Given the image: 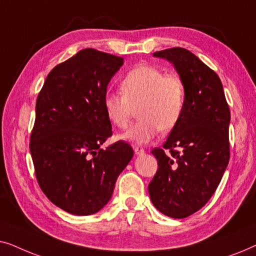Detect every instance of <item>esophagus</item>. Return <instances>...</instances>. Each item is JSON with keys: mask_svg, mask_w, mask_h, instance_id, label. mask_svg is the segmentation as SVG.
Returning <instances> with one entry per match:
<instances>
[{"mask_svg": "<svg viewBox=\"0 0 256 256\" xmlns=\"http://www.w3.org/2000/svg\"><path fill=\"white\" fill-rule=\"evenodd\" d=\"M132 148H134V152H135V154L136 155H142L143 152H144V149L142 148V146H132Z\"/></svg>", "mask_w": 256, "mask_h": 256, "instance_id": "esophagus-1", "label": "esophagus"}]
</instances>
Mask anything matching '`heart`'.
<instances>
[{
    "instance_id": "obj_1",
    "label": "heart",
    "mask_w": 256,
    "mask_h": 256,
    "mask_svg": "<svg viewBox=\"0 0 256 256\" xmlns=\"http://www.w3.org/2000/svg\"><path fill=\"white\" fill-rule=\"evenodd\" d=\"M121 94L108 93L104 110L114 127L124 129L138 110V120L129 128L124 138L146 143L160 130H172L184 113L186 90L180 76L166 74L152 66L132 68L120 82Z\"/></svg>"
}]
</instances>
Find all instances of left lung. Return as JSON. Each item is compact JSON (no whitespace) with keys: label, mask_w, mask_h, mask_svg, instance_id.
Returning <instances> with one entry per match:
<instances>
[{"label":"left lung","mask_w":256,"mask_h":256,"mask_svg":"<svg viewBox=\"0 0 256 256\" xmlns=\"http://www.w3.org/2000/svg\"><path fill=\"white\" fill-rule=\"evenodd\" d=\"M154 56L172 62L185 85L186 101L163 148L152 150L158 169L148 190L160 212L182 219L210 200L225 172L230 107L218 74L191 51L171 48Z\"/></svg>","instance_id":"left-lung-1"}]
</instances>
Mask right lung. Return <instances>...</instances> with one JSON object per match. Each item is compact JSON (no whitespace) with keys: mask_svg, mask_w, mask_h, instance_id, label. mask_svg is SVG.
Returning a JSON list of instances; mask_svg holds the SVG:
<instances>
[{"mask_svg":"<svg viewBox=\"0 0 256 256\" xmlns=\"http://www.w3.org/2000/svg\"><path fill=\"white\" fill-rule=\"evenodd\" d=\"M122 64V57L84 48L51 70L37 96L30 136L34 174L44 194L71 214L100 211L134 155L124 141L100 148L113 134L104 98Z\"/></svg>","mask_w":256,"mask_h":256,"instance_id":"right-lung-1","label":"right lung"}]
</instances>
